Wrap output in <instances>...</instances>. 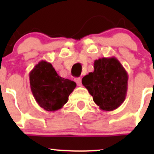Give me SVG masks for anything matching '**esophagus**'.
I'll list each match as a JSON object with an SVG mask.
<instances>
[{
    "instance_id": "esophagus-1",
    "label": "esophagus",
    "mask_w": 154,
    "mask_h": 154,
    "mask_svg": "<svg viewBox=\"0 0 154 154\" xmlns=\"http://www.w3.org/2000/svg\"><path fill=\"white\" fill-rule=\"evenodd\" d=\"M75 82L77 83V85H82V79L81 78H76L75 79Z\"/></svg>"
}]
</instances>
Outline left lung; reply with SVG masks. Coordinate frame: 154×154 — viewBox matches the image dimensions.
Listing matches in <instances>:
<instances>
[{"mask_svg":"<svg viewBox=\"0 0 154 154\" xmlns=\"http://www.w3.org/2000/svg\"><path fill=\"white\" fill-rule=\"evenodd\" d=\"M82 83L100 109L112 111L126 99L128 74L115 57L99 58L94 62L93 72L84 76Z\"/></svg>","mask_w":154,"mask_h":154,"instance_id":"left-lung-1","label":"left lung"}]
</instances>
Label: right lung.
Listing matches in <instances>:
<instances>
[{"mask_svg": "<svg viewBox=\"0 0 154 154\" xmlns=\"http://www.w3.org/2000/svg\"><path fill=\"white\" fill-rule=\"evenodd\" d=\"M29 79L37 103L48 112L62 109L76 87L75 82L60 77L51 63L43 60L30 72Z\"/></svg>", "mask_w": 154, "mask_h": 154, "instance_id": "add662e5", "label": "right lung"}]
</instances>
